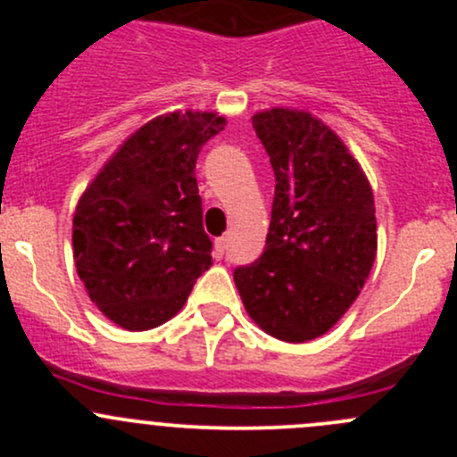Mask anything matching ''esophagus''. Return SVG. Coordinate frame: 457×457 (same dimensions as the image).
<instances>
[{"label": "esophagus", "instance_id": "esophagus-1", "mask_svg": "<svg viewBox=\"0 0 457 457\" xmlns=\"http://www.w3.org/2000/svg\"><path fill=\"white\" fill-rule=\"evenodd\" d=\"M225 250H228V237H220L214 241V256L223 258Z\"/></svg>", "mask_w": 457, "mask_h": 457}]
</instances>
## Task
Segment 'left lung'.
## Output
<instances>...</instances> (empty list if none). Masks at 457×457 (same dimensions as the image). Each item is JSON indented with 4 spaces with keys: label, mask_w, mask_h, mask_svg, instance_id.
<instances>
[{
    "label": "left lung",
    "mask_w": 457,
    "mask_h": 457,
    "mask_svg": "<svg viewBox=\"0 0 457 457\" xmlns=\"http://www.w3.org/2000/svg\"><path fill=\"white\" fill-rule=\"evenodd\" d=\"M276 177L265 250L234 270L252 320L285 343L327 334L352 307L378 250L373 192L361 163L305 110L252 117Z\"/></svg>",
    "instance_id": "8db88e82"
}]
</instances>
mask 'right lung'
<instances>
[{"label": "right lung", "instance_id": "right-lung-1", "mask_svg": "<svg viewBox=\"0 0 457 457\" xmlns=\"http://www.w3.org/2000/svg\"><path fill=\"white\" fill-rule=\"evenodd\" d=\"M223 126L225 117L199 110L154 117L119 145L77 203V274L114 325H163L210 270L195 168L201 147Z\"/></svg>", "mask_w": 457, "mask_h": 457}]
</instances>
